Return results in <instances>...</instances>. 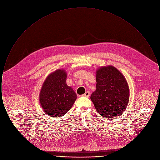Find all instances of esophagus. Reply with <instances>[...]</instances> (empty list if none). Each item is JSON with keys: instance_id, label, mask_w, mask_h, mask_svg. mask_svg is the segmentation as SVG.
<instances>
[{"instance_id": "esophagus-1", "label": "esophagus", "mask_w": 160, "mask_h": 160, "mask_svg": "<svg viewBox=\"0 0 160 160\" xmlns=\"http://www.w3.org/2000/svg\"><path fill=\"white\" fill-rule=\"evenodd\" d=\"M83 97H87V98H89L90 97V92L89 91L86 92L83 95Z\"/></svg>"}]
</instances>
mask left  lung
Listing matches in <instances>:
<instances>
[{
	"label": "left lung",
	"instance_id": "obj_1",
	"mask_svg": "<svg viewBox=\"0 0 160 160\" xmlns=\"http://www.w3.org/2000/svg\"><path fill=\"white\" fill-rule=\"evenodd\" d=\"M95 91L91 99L96 110L106 118H112L122 114L127 106L129 89L122 73L109 65L97 69L96 71Z\"/></svg>",
	"mask_w": 160,
	"mask_h": 160
}]
</instances>
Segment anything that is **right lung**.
<instances>
[{"label":"right lung","instance_id":"1","mask_svg":"<svg viewBox=\"0 0 160 160\" xmlns=\"http://www.w3.org/2000/svg\"><path fill=\"white\" fill-rule=\"evenodd\" d=\"M67 77L64 69H57L47 77L40 91L41 106L53 118L66 114L77 99L76 92L66 83Z\"/></svg>","mask_w":160,"mask_h":160}]
</instances>
